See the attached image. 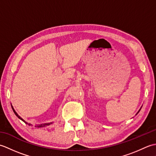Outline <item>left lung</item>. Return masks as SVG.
<instances>
[{
    "instance_id": "1",
    "label": "left lung",
    "mask_w": 156,
    "mask_h": 156,
    "mask_svg": "<svg viewBox=\"0 0 156 156\" xmlns=\"http://www.w3.org/2000/svg\"><path fill=\"white\" fill-rule=\"evenodd\" d=\"M141 108H140V110H139V111H138V112H137V114H136V115H137V114H138V113H139V112H140V110H141Z\"/></svg>"
}]
</instances>
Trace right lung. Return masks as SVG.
Masks as SVG:
<instances>
[{"mask_svg":"<svg viewBox=\"0 0 156 156\" xmlns=\"http://www.w3.org/2000/svg\"><path fill=\"white\" fill-rule=\"evenodd\" d=\"M11 107H12V111H13V112H14V113L15 114V115L16 116V117H17L19 119H21V121H23V122H25L26 124H27L28 125H29V126H32V124H31V123H28L27 122H26L24 119H23L21 117H20V116L16 113V112L15 111V109H14V108H13V107L11 105ZM53 123V122H47V123H41V124H37L36 125H35V127H45V126H48V125H49L50 124H52Z\"/></svg>","mask_w":156,"mask_h":156,"instance_id":"add662e5","label":"right lung"}]
</instances>
